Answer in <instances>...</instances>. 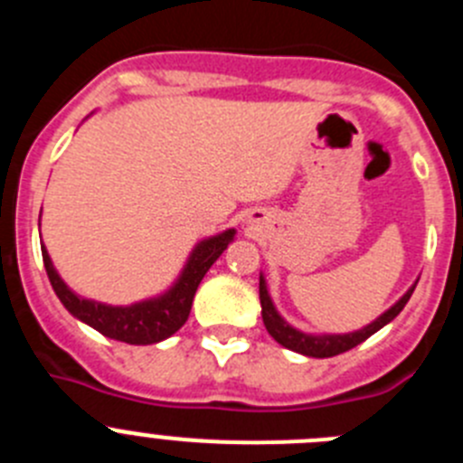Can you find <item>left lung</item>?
<instances>
[{
	"instance_id": "left-lung-1",
	"label": "left lung",
	"mask_w": 463,
	"mask_h": 463,
	"mask_svg": "<svg viewBox=\"0 0 463 463\" xmlns=\"http://www.w3.org/2000/svg\"><path fill=\"white\" fill-rule=\"evenodd\" d=\"M415 292V285L408 289L403 297L392 306L387 313H383L375 322H371L369 326H364V329L353 331V334H334V336H310V334H301L297 331L294 326H289L288 322L282 320L280 315L276 313L271 304V297L267 292V282L264 278L260 276V304H261V320H264V326L267 331L280 343L282 347H288V350H294L298 354H306V357H317V359H325V357H336V354L347 353V350H353L357 347L359 343H364L369 336H373L375 331L383 329L387 322H392L396 315L403 310V306L408 304V298L411 294Z\"/></svg>"
}]
</instances>
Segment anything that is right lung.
I'll list each match as a JSON object with an SVG mask.
<instances>
[{
  "label": "right lung",
  "mask_w": 463,
  "mask_h": 463,
  "mask_svg": "<svg viewBox=\"0 0 463 463\" xmlns=\"http://www.w3.org/2000/svg\"><path fill=\"white\" fill-rule=\"evenodd\" d=\"M234 234V229H227L222 234L202 241L192 250L181 278H178V282L169 292L157 298H150V301L125 306V308L122 306L97 304V301L80 298L79 294H73L64 285L62 278L57 276L43 245H41V255H43V267H46V273L51 278V285L55 289L57 298L62 301L64 308L73 317H79L80 322L90 325L92 329L104 334V336L113 338V341L129 343V345H150V343L165 341V338H169L171 334H175L185 325L187 317H190L192 298H194L199 282L206 276L208 269L213 267V261L227 250V245L232 243Z\"/></svg>",
  "instance_id": "add662e5"
}]
</instances>
